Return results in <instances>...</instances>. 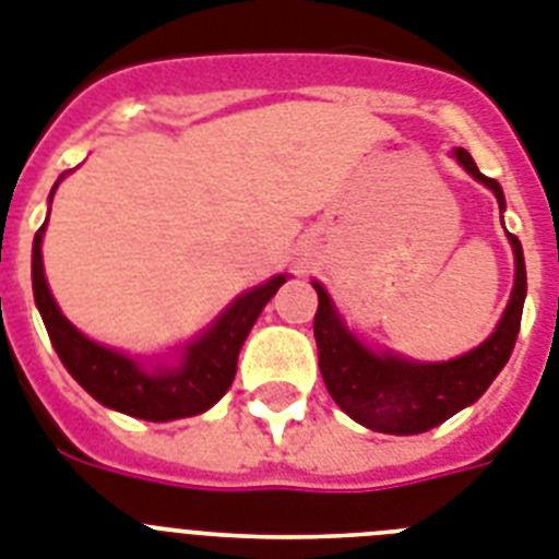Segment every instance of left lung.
Returning a JSON list of instances; mask_svg holds the SVG:
<instances>
[{
	"mask_svg": "<svg viewBox=\"0 0 559 559\" xmlns=\"http://www.w3.org/2000/svg\"><path fill=\"white\" fill-rule=\"evenodd\" d=\"M456 160L497 194V203L502 209L506 198H502L500 183L476 169L474 157L465 148H456ZM508 240L514 247L516 278L502 321L488 342L453 361H442V365H416V361H405V358L388 356V353L379 356V353L367 350L365 344L347 333V326L333 310L324 287L312 284L319 293V310L312 321L316 344H319V367L335 405L358 425L379 430V433H396V437L425 433V430L451 419L462 407L474 405L511 358L520 321H523V243L511 233H508Z\"/></svg>",
	"mask_w": 559,
	"mask_h": 559,
	"instance_id": "left-lung-1",
	"label": "left lung"
}]
</instances>
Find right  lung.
Masks as SVG:
<instances>
[{
	"label": "right lung",
	"mask_w": 559,
	"mask_h": 559,
	"mask_svg": "<svg viewBox=\"0 0 559 559\" xmlns=\"http://www.w3.org/2000/svg\"><path fill=\"white\" fill-rule=\"evenodd\" d=\"M45 224L39 226L34 238L31 278H34V301L39 307V316H43L59 361L66 365V370L74 376L76 382L88 390L91 396L97 399L99 405L115 407L126 416H138V419L146 421L198 416V413L215 405L233 384L235 370H238V353L247 342L249 330L266 307V301L287 281L284 275H275L252 293L240 295L201 342L186 347L183 361L177 367L143 370L134 358L99 347L91 338H85L59 312L43 270V249L39 247H43Z\"/></svg>",
	"instance_id": "right-lung-1"
}]
</instances>
